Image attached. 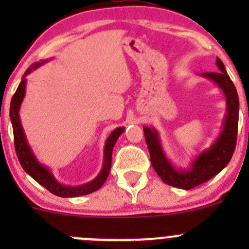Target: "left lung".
<instances>
[{
    "label": "left lung",
    "instance_id": "obj_1",
    "mask_svg": "<svg viewBox=\"0 0 249 249\" xmlns=\"http://www.w3.org/2000/svg\"><path fill=\"white\" fill-rule=\"evenodd\" d=\"M215 64L220 72H207L199 76L212 80L222 90L227 104V113L217 139L210 148L202 150L196 157L193 158L187 169H179L172 164L162 148L159 132L154 127L143 126L153 169L159 175L162 182L175 188L189 190L207 182L229 164L235 150L240 108L238 95L235 85L227 73L224 64L219 57H217Z\"/></svg>",
    "mask_w": 249,
    "mask_h": 249
}]
</instances>
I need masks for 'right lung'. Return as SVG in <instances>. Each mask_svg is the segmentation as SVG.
I'll use <instances>...</instances> for the list:
<instances>
[{
  "instance_id": "obj_1",
  "label": "right lung",
  "mask_w": 249,
  "mask_h": 249,
  "mask_svg": "<svg viewBox=\"0 0 249 249\" xmlns=\"http://www.w3.org/2000/svg\"><path fill=\"white\" fill-rule=\"evenodd\" d=\"M49 60H42V61H38L32 65L30 69H27L21 78V82H20L19 87H18L16 94L12 97L9 118H11L12 126H13L14 144H16L18 159H19L25 172L29 173L37 183H39L42 187H44L47 190H49L50 193H53L56 196L76 197L82 196V195H88L90 193L96 192L106 182L110 171V166H112L113 148H114L115 142L119 139L120 135L124 132L125 127L122 126L114 129L110 132L108 139L106 140L104 148V164H102V169L94 179H91L88 183H84V184L74 185V187L73 185H66L64 183H60L55 178V176L53 175V172L50 171L49 167L41 164L36 158V155H35V153L32 152V148L30 147L29 142H27L26 135H25L19 114L20 106H21L22 101H24L25 91H26V76H29L32 71H35V70L38 69L39 66H42V65H44Z\"/></svg>"
}]
</instances>
